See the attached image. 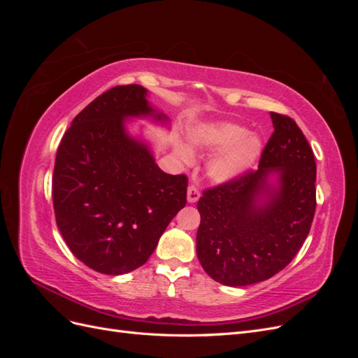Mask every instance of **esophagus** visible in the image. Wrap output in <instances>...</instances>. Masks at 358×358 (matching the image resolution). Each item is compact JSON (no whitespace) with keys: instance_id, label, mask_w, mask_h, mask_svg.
I'll return each mask as SVG.
<instances>
[{"instance_id":"esophagus-1","label":"esophagus","mask_w":358,"mask_h":358,"mask_svg":"<svg viewBox=\"0 0 358 358\" xmlns=\"http://www.w3.org/2000/svg\"><path fill=\"white\" fill-rule=\"evenodd\" d=\"M200 199V191L197 189V187H188V192H187V200L188 203H196Z\"/></svg>"}]
</instances>
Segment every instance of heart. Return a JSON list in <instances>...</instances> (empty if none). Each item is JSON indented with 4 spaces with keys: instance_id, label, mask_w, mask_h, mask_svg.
I'll return each instance as SVG.
<instances>
[{
    "instance_id": "1",
    "label": "heart",
    "mask_w": 358,
    "mask_h": 358,
    "mask_svg": "<svg viewBox=\"0 0 358 358\" xmlns=\"http://www.w3.org/2000/svg\"><path fill=\"white\" fill-rule=\"evenodd\" d=\"M191 145L203 149H220L206 164L208 176L218 182H233L243 176L251 169L262 152V142L255 134H248V129L233 122L204 124L189 133ZM178 158L183 162L192 159L191 149L178 143L175 148Z\"/></svg>"
}]
</instances>
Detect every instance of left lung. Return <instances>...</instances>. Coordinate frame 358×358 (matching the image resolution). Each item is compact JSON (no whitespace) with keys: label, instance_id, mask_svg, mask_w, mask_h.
<instances>
[{"label":"left lung","instance_id":"obj_1","mask_svg":"<svg viewBox=\"0 0 358 358\" xmlns=\"http://www.w3.org/2000/svg\"><path fill=\"white\" fill-rule=\"evenodd\" d=\"M270 117L275 131L258 170L203 191L197 203L199 262L229 287L262 282L288 266L315 215L312 148L289 116L270 112Z\"/></svg>","mask_w":358,"mask_h":358}]
</instances>
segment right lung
I'll return each mask as SVG.
<instances>
[{
	"instance_id": "add662e5",
	"label": "right lung",
	"mask_w": 358,
	"mask_h": 358,
	"mask_svg": "<svg viewBox=\"0 0 358 358\" xmlns=\"http://www.w3.org/2000/svg\"><path fill=\"white\" fill-rule=\"evenodd\" d=\"M146 96L140 85L99 95L73 119L57 150V225L74 257L104 275L143 266L187 204V176L162 171L145 140L127 131L133 117L169 122Z\"/></svg>"
}]
</instances>
